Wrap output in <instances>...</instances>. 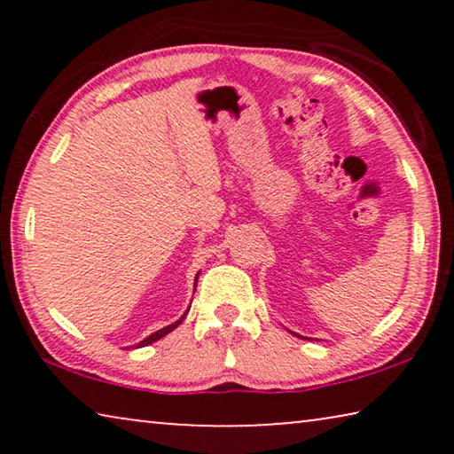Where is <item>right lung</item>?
<instances>
[{
	"mask_svg": "<svg viewBox=\"0 0 454 454\" xmlns=\"http://www.w3.org/2000/svg\"><path fill=\"white\" fill-rule=\"evenodd\" d=\"M190 310V309H188ZM188 314V312H186ZM186 314H184V317H186ZM184 317L180 318V320H176L174 322V325H170V326H166V328H162V330H158V333H153V334H150L148 338H144V340L142 342H137L136 344V347L137 348H140V347H148V344H152V342H156V340H160V338H162V336H166L168 333H172V330L176 328V326H178V325H182V320H184Z\"/></svg>",
	"mask_w": 454,
	"mask_h": 454,
	"instance_id": "1",
	"label": "right lung"
}]
</instances>
